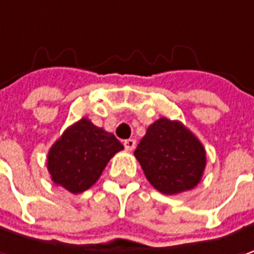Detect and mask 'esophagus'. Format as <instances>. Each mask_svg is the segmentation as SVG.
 I'll return each mask as SVG.
<instances>
[{
	"label": "esophagus",
	"instance_id": "esophagus-1",
	"mask_svg": "<svg viewBox=\"0 0 254 254\" xmlns=\"http://www.w3.org/2000/svg\"><path fill=\"white\" fill-rule=\"evenodd\" d=\"M124 146L127 150H133L135 146H136V142H135V139H127L125 142H124Z\"/></svg>",
	"mask_w": 254,
	"mask_h": 254
}]
</instances>
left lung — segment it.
I'll use <instances>...</instances> for the list:
<instances>
[{
  "instance_id": "1",
  "label": "left lung",
  "mask_w": 254,
  "mask_h": 254,
  "mask_svg": "<svg viewBox=\"0 0 254 254\" xmlns=\"http://www.w3.org/2000/svg\"><path fill=\"white\" fill-rule=\"evenodd\" d=\"M135 158L149 183L163 194L190 190L203 176L206 152L200 140L178 121L160 118L139 142Z\"/></svg>"
}]
</instances>
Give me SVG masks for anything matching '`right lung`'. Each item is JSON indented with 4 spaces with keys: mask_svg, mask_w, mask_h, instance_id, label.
Segmentation results:
<instances>
[{
    "mask_svg": "<svg viewBox=\"0 0 254 254\" xmlns=\"http://www.w3.org/2000/svg\"><path fill=\"white\" fill-rule=\"evenodd\" d=\"M122 149L114 133L82 118L51 146L47 162L51 179L73 194L82 193L99 179L109 159Z\"/></svg>",
    "mask_w": 254,
    "mask_h": 254,
    "instance_id": "1",
    "label": "right lung"
}]
</instances>
